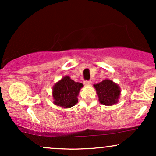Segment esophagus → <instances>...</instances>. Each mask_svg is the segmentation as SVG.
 <instances>
[{
	"mask_svg": "<svg viewBox=\"0 0 156 156\" xmlns=\"http://www.w3.org/2000/svg\"><path fill=\"white\" fill-rule=\"evenodd\" d=\"M83 83L86 86H90L91 84H92V81H91V80H85Z\"/></svg>",
	"mask_w": 156,
	"mask_h": 156,
	"instance_id": "34e87169",
	"label": "esophagus"
}]
</instances>
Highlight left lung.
Returning <instances> with one entry per match:
<instances>
[{"label": "left lung", "instance_id": "1", "mask_svg": "<svg viewBox=\"0 0 156 156\" xmlns=\"http://www.w3.org/2000/svg\"><path fill=\"white\" fill-rule=\"evenodd\" d=\"M99 101L105 105H112L119 101L120 88L117 83L109 79H105L99 83L94 84Z\"/></svg>", "mask_w": 156, "mask_h": 156}]
</instances>
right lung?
I'll return each instance as SVG.
<instances>
[{
    "instance_id": "1",
    "label": "right lung",
    "mask_w": 156,
    "mask_h": 156,
    "mask_svg": "<svg viewBox=\"0 0 156 156\" xmlns=\"http://www.w3.org/2000/svg\"><path fill=\"white\" fill-rule=\"evenodd\" d=\"M83 83L64 76L53 86V103L62 108H71L78 103V95Z\"/></svg>"
}]
</instances>
